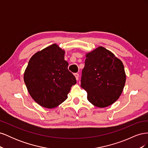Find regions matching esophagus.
Listing matches in <instances>:
<instances>
[{
    "label": "esophagus",
    "instance_id": "obj_1",
    "mask_svg": "<svg viewBox=\"0 0 148 148\" xmlns=\"http://www.w3.org/2000/svg\"><path fill=\"white\" fill-rule=\"evenodd\" d=\"M74 75H75L76 79H77V80H78V79H79V74L78 73H75L74 74Z\"/></svg>",
    "mask_w": 148,
    "mask_h": 148
}]
</instances>
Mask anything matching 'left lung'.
Returning a JSON list of instances; mask_svg holds the SVG:
<instances>
[{
    "instance_id": "1",
    "label": "left lung",
    "mask_w": 148,
    "mask_h": 148,
    "mask_svg": "<svg viewBox=\"0 0 148 148\" xmlns=\"http://www.w3.org/2000/svg\"><path fill=\"white\" fill-rule=\"evenodd\" d=\"M81 86L88 100L98 107L112 104L122 94L126 81L123 64L113 53L99 47L87 53Z\"/></svg>"
}]
</instances>
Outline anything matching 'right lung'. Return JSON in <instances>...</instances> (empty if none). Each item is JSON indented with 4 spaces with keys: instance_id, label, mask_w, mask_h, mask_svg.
Returning <instances> with one entry per match:
<instances>
[{
    "instance_id": "right-lung-1",
    "label": "right lung",
    "mask_w": 148,
    "mask_h": 148,
    "mask_svg": "<svg viewBox=\"0 0 148 148\" xmlns=\"http://www.w3.org/2000/svg\"><path fill=\"white\" fill-rule=\"evenodd\" d=\"M64 53L53 44L33 56L25 70L24 82L29 95L46 108H54L65 101L71 87L77 83L68 70Z\"/></svg>"
}]
</instances>
